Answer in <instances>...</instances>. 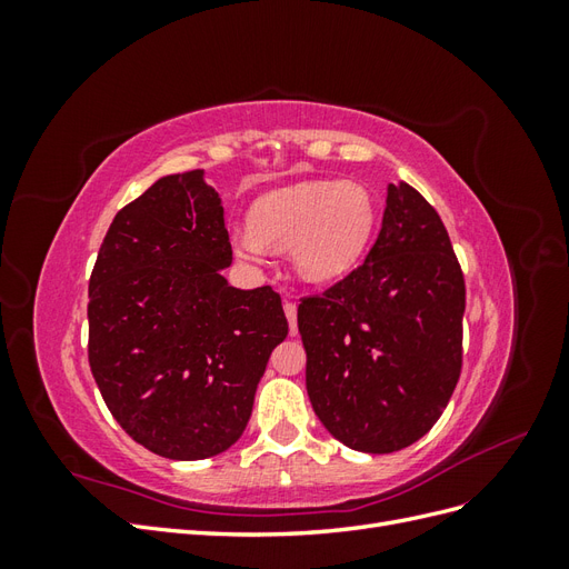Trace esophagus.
I'll return each mask as SVG.
<instances>
[{
    "instance_id": "1",
    "label": "esophagus",
    "mask_w": 569,
    "mask_h": 569,
    "mask_svg": "<svg viewBox=\"0 0 569 569\" xmlns=\"http://www.w3.org/2000/svg\"><path fill=\"white\" fill-rule=\"evenodd\" d=\"M284 316L289 320V335H297L299 327H297V303L284 301Z\"/></svg>"
}]
</instances>
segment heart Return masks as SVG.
I'll return each instance as SVG.
<instances>
[{"label":"heart","mask_w":569,"mask_h":569,"mask_svg":"<svg viewBox=\"0 0 569 569\" xmlns=\"http://www.w3.org/2000/svg\"><path fill=\"white\" fill-rule=\"evenodd\" d=\"M377 222L370 189L353 180H308L263 194L249 211V228L232 249L256 261L266 247L291 251L301 280L325 284L349 274L366 256Z\"/></svg>","instance_id":"b5f03b06"}]
</instances>
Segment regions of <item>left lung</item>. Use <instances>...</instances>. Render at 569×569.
I'll list each match as a JSON object with an SVG mask.
<instances>
[{
	"label": "left lung",
	"instance_id": "1",
	"mask_svg": "<svg viewBox=\"0 0 569 569\" xmlns=\"http://www.w3.org/2000/svg\"><path fill=\"white\" fill-rule=\"evenodd\" d=\"M465 280L439 213L408 182L366 263L299 303L306 389L320 422L353 451L416 443L449 406L462 366Z\"/></svg>",
	"mask_w": 569,
	"mask_h": 569
}]
</instances>
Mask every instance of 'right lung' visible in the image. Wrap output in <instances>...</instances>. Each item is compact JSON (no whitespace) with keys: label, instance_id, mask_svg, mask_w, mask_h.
<instances>
[{"label":"right lung","instance_id":"right-lung-1","mask_svg":"<svg viewBox=\"0 0 569 569\" xmlns=\"http://www.w3.org/2000/svg\"><path fill=\"white\" fill-rule=\"evenodd\" d=\"M220 197L203 170L120 209L90 278L88 358L116 422L151 453L211 458L242 437L289 325L272 287L237 289Z\"/></svg>","mask_w":569,"mask_h":569}]
</instances>
